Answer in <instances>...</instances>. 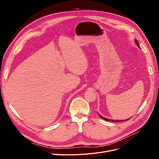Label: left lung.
Returning a JSON list of instances; mask_svg holds the SVG:
<instances>
[{"label":"left lung","instance_id":"8db88e82","mask_svg":"<svg viewBox=\"0 0 159 159\" xmlns=\"http://www.w3.org/2000/svg\"><path fill=\"white\" fill-rule=\"evenodd\" d=\"M134 42H135V43H136V44L137 45V46L139 48H140V46H139V42H138V41L135 39V40H134ZM98 115H99V117H101V118H102V119H103V120H105V121H112V122H118V121H120V120H119V121H115V120H113V119H107V118H105V117H102V115H99V113H98ZM127 120H129V119H127ZM127 120H125V121H127ZM123 121H124V120H123Z\"/></svg>","mask_w":159,"mask_h":159}]
</instances>
